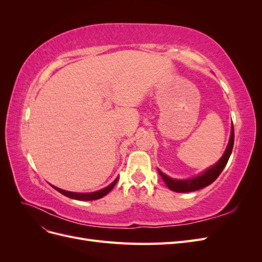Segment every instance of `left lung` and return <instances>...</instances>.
<instances>
[{
    "mask_svg": "<svg viewBox=\"0 0 262 262\" xmlns=\"http://www.w3.org/2000/svg\"><path fill=\"white\" fill-rule=\"evenodd\" d=\"M233 146H234V126L232 124L231 137H229L228 144L223 156L220 158L217 163L211 166V167H209L208 169H205L203 172L200 173V175L192 178H188V179H175L165 175V173L162 172L160 169H157L158 173H160L166 186H167L171 191H175V192L195 191V190H199L211 185L212 182L220 176V173L224 169V167L228 162V158L232 154Z\"/></svg>",
    "mask_w": 262,
    "mask_h": 262,
    "instance_id": "obj_1",
    "label": "left lung"
}]
</instances>
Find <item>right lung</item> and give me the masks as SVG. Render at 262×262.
<instances>
[{"instance_id": "obj_1", "label": "right lung", "mask_w": 262, "mask_h": 262, "mask_svg": "<svg viewBox=\"0 0 262 262\" xmlns=\"http://www.w3.org/2000/svg\"><path fill=\"white\" fill-rule=\"evenodd\" d=\"M118 181V177L110 184L109 186H107L104 189H100L98 191H95V192H72V191H67V190H63L60 189L58 187H54L52 186L57 191H59L60 193H62L63 195H66L68 198H71V199H74V200H81V201H92V200H97L100 199V198L105 196L107 193H109L112 191V189L115 187V185L117 184Z\"/></svg>"}]
</instances>
